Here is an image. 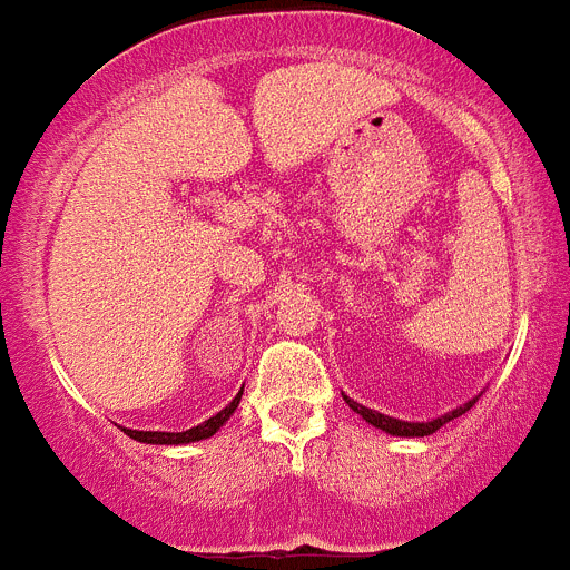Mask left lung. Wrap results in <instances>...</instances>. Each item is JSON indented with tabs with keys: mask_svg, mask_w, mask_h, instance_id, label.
<instances>
[{
	"mask_svg": "<svg viewBox=\"0 0 570 570\" xmlns=\"http://www.w3.org/2000/svg\"><path fill=\"white\" fill-rule=\"evenodd\" d=\"M345 402H347V405H351V411H354V414H360L362 420L367 422V425L380 428V431H385V434H391V436H407V440H411V436L434 434V431H440V428L445 425V422L456 420V416H462V414H465V411H471L473 402H476V396H473V400H468L465 405H456L454 411H448V414L436 416V420H428V422L396 420V416L380 414V411H374V407L360 405V402H354V400H351V396H345Z\"/></svg>",
	"mask_w": 570,
	"mask_h": 570,
	"instance_id": "obj_1",
	"label": "left lung"
}]
</instances>
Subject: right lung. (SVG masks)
<instances>
[{"instance_id":"add662e5","label":"right lung","mask_w":570,"mask_h":570,"mask_svg":"<svg viewBox=\"0 0 570 570\" xmlns=\"http://www.w3.org/2000/svg\"><path fill=\"white\" fill-rule=\"evenodd\" d=\"M239 400H242V391L223 407V411H219V414L205 420L203 425L188 428V431H176V434H170V431H134V428H122V431L130 436V440L145 442V445H188V442H199L214 436L216 431H219L230 416H234V411L239 407Z\"/></svg>"}]
</instances>
